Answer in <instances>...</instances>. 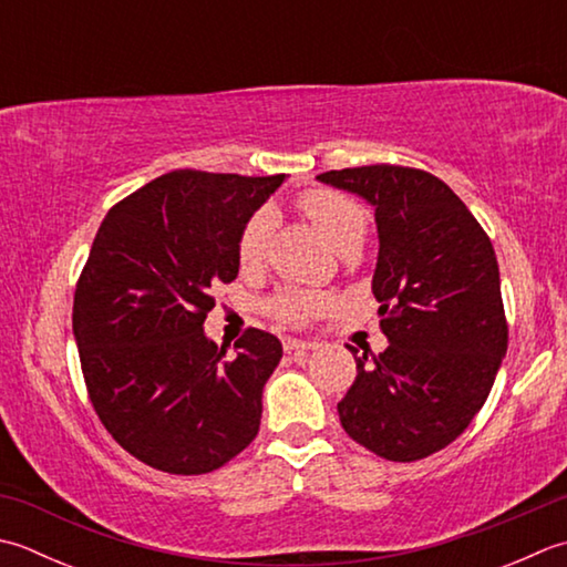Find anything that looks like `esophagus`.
Wrapping results in <instances>:
<instances>
[{"label":"esophagus","instance_id":"obj_1","mask_svg":"<svg viewBox=\"0 0 567 567\" xmlns=\"http://www.w3.org/2000/svg\"><path fill=\"white\" fill-rule=\"evenodd\" d=\"M312 349H315V343H309V341H299V339H287L285 341V351L295 353V357H299V353L312 351Z\"/></svg>","mask_w":567,"mask_h":567}]
</instances>
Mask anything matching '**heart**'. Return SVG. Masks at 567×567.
Segmentation results:
<instances>
[{
  "instance_id": "obj_1",
  "label": "heart",
  "mask_w": 567,
  "mask_h": 567,
  "mask_svg": "<svg viewBox=\"0 0 567 567\" xmlns=\"http://www.w3.org/2000/svg\"><path fill=\"white\" fill-rule=\"evenodd\" d=\"M302 208L307 216L319 226L321 236L334 250L361 243L365 233V214L353 198L343 196L329 188H315L302 196ZM275 228V214L270 208H262L255 214L238 240V260L243 268H252L265 258L268 243ZM327 307V297L319 292L305 290H285L270 302V312L285 324H305V321L319 315Z\"/></svg>"
}]
</instances>
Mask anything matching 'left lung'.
<instances>
[{"instance_id":"obj_1","label":"left lung","mask_w":567,"mask_h":567,"mask_svg":"<svg viewBox=\"0 0 567 567\" xmlns=\"http://www.w3.org/2000/svg\"><path fill=\"white\" fill-rule=\"evenodd\" d=\"M317 182L375 210L379 299L388 349L349 351L357 381L337 405L351 440L415 462L457 440L489 395L508 327L492 240L437 176L393 164L324 172Z\"/></svg>"}]
</instances>
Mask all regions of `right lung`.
I'll list each match as a JSON object with an SVG mask.
<instances>
[{"mask_svg": "<svg viewBox=\"0 0 567 567\" xmlns=\"http://www.w3.org/2000/svg\"><path fill=\"white\" fill-rule=\"evenodd\" d=\"M285 174L176 169L107 210L75 287L73 337L97 417L132 457L206 474L260 430L282 343L260 329L226 357L204 331L210 287L238 277V240Z\"/></svg>", "mask_w": 567, "mask_h": 567, "instance_id": "obj_1", "label": "right lung"}]
</instances>
